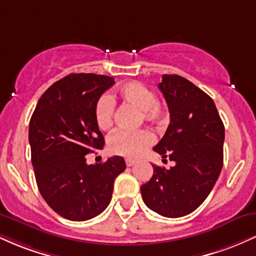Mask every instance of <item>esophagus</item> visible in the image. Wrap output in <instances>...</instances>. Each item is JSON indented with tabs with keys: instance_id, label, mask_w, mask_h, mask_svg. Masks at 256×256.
Here are the masks:
<instances>
[{
	"instance_id": "esophagus-1",
	"label": "esophagus",
	"mask_w": 256,
	"mask_h": 256,
	"mask_svg": "<svg viewBox=\"0 0 256 256\" xmlns=\"http://www.w3.org/2000/svg\"><path fill=\"white\" fill-rule=\"evenodd\" d=\"M125 162H126V166H128V167H131V166H134V164H136V161L132 160V158H126Z\"/></svg>"
}]
</instances>
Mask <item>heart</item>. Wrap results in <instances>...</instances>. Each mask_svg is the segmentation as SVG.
Instances as JSON below:
<instances>
[{
    "label": "heart",
    "mask_w": 256,
    "mask_h": 256,
    "mask_svg": "<svg viewBox=\"0 0 256 256\" xmlns=\"http://www.w3.org/2000/svg\"><path fill=\"white\" fill-rule=\"evenodd\" d=\"M118 94L122 102L134 106L142 110V116L146 122H156L164 116L165 108L150 88L140 82H128L120 86ZM116 113L113 98L102 95L96 102L95 119L101 130L112 128ZM154 142V136L148 130L126 131L120 130L110 136L108 148L110 152L125 158H136Z\"/></svg>",
    "instance_id": "heart-1"
}]
</instances>
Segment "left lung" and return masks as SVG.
<instances>
[{"instance_id": "1", "label": "left lung", "mask_w": 256, "mask_h": 256, "mask_svg": "<svg viewBox=\"0 0 256 256\" xmlns=\"http://www.w3.org/2000/svg\"><path fill=\"white\" fill-rule=\"evenodd\" d=\"M170 110L168 128L154 150L174 161L170 170L154 165L140 186L146 207L166 218L190 214L207 198L222 168L225 128L213 100L177 74L158 84Z\"/></svg>"}]
</instances>
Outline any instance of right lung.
I'll use <instances>...</instances> for the list:
<instances>
[{"instance_id": "add662e5", "label": "right lung", "mask_w": 256, "mask_h": 256, "mask_svg": "<svg viewBox=\"0 0 256 256\" xmlns=\"http://www.w3.org/2000/svg\"><path fill=\"white\" fill-rule=\"evenodd\" d=\"M113 84L107 76L72 73L40 96L31 116L28 140L38 189L54 212L73 222L104 212L114 180L126 168L122 156L86 164V154L104 144L95 106Z\"/></svg>"}]
</instances>
